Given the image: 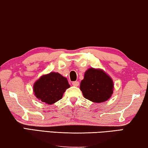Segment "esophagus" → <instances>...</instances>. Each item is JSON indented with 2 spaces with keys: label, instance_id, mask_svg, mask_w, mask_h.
Returning a JSON list of instances; mask_svg holds the SVG:
<instances>
[{
  "label": "esophagus",
  "instance_id": "obj_1",
  "mask_svg": "<svg viewBox=\"0 0 148 148\" xmlns=\"http://www.w3.org/2000/svg\"><path fill=\"white\" fill-rule=\"evenodd\" d=\"M72 85H73V86L77 87V86H79V83L78 82V81H73V82L72 83Z\"/></svg>",
  "mask_w": 148,
  "mask_h": 148
}]
</instances>
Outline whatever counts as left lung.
I'll return each instance as SVG.
<instances>
[{
  "label": "left lung",
  "instance_id": "8db88e82",
  "mask_svg": "<svg viewBox=\"0 0 148 148\" xmlns=\"http://www.w3.org/2000/svg\"><path fill=\"white\" fill-rule=\"evenodd\" d=\"M80 89L85 99L95 103L106 101L113 91V82L101 69L89 68L85 73Z\"/></svg>",
  "mask_w": 148,
  "mask_h": 148
}]
</instances>
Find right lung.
Wrapping results in <instances>:
<instances>
[{
    "label": "right lung",
    "mask_w": 148,
    "mask_h": 148,
    "mask_svg": "<svg viewBox=\"0 0 148 148\" xmlns=\"http://www.w3.org/2000/svg\"><path fill=\"white\" fill-rule=\"evenodd\" d=\"M69 87L67 78L58 73L51 72L40 77L34 83L33 91L38 99L51 105L61 99Z\"/></svg>",
    "instance_id": "right-lung-1"
}]
</instances>
